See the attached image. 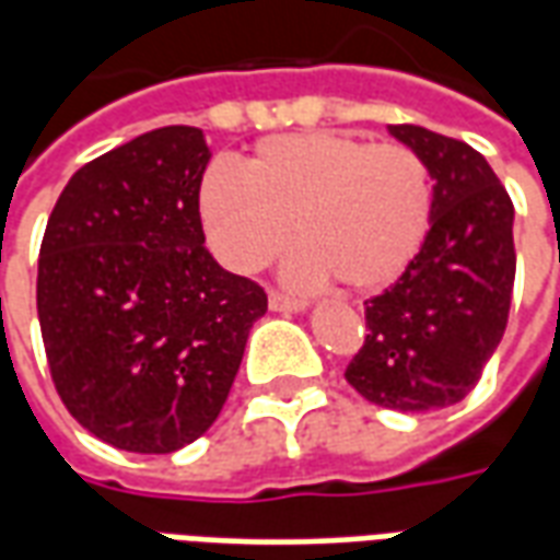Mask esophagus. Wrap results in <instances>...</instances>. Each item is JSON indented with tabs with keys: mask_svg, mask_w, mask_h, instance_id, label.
<instances>
[{
	"mask_svg": "<svg viewBox=\"0 0 560 560\" xmlns=\"http://www.w3.org/2000/svg\"><path fill=\"white\" fill-rule=\"evenodd\" d=\"M269 308H272V312L293 315V312H305L308 303H305V300H296V296H288V293L281 291H269Z\"/></svg>",
	"mask_w": 560,
	"mask_h": 560,
	"instance_id": "34e87169",
	"label": "esophagus"
}]
</instances>
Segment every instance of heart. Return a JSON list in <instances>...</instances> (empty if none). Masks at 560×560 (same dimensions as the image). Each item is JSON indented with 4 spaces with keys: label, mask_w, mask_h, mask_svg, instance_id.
I'll list each match as a JSON object with an SVG mask.
<instances>
[{
    "label": "heart",
    "mask_w": 560,
    "mask_h": 560,
    "mask_svg": "<svg viewBox=\"0 0 560 560\" xmlns=\"http://www.w3.org/2000/svg\"><path fill=\"white\" fill-rule=\"evenodd\" d=\"M429 215L432 176L420 152L341 131L260 140L245 171L212 164L200 183V221L228 267L264 269L296 231L305 248L291 260L293 279L336 276L360 293L399 279Z\"/></svg>",
    "instance_id": "1"
}]
</instances>
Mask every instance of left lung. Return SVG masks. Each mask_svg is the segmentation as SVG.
<instances>
[{"label":"left lung","mask_w":560,"mask_h":560,"mask_svg":"<svg viewBox=\"0 0 560 560\" xmlns=\"http://www.w3.org/2000/svg\"><path fill=\"white\" fill-rule=\"evenodd\" d=\"M432 176V215L399 281L365 303V341L348 384L393 411L450 408L477 387L501 345L516 279L513 200L489 161L462 140L389 126Z\"/></svg>","instance_id":"1"}]
</instances>
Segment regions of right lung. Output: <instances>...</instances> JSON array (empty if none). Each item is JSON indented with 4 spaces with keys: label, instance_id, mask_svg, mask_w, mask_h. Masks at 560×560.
I'll use <instances>...</instances> for the list:
<instances>
[{
    "label": "right lung",
    "instance_id": "1",
    "mask_svg": "<svg viewBox=\"0 0 560 560\" xmlns=\"http://www.w3.org/2000/svg\"><path fill=\"white\" fill-rule=\"evenodd\" d=\"M203 131H147L83 164L38 257L56 393L104 444L176 453L215 422L267 293L203 245Z\"/></svg>",
    "mask_w": 560,
    "mask_h": 560
}]
</instances>
